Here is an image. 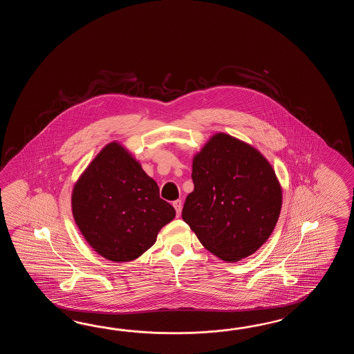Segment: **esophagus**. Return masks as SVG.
<instances>
[{"instance_id": "esophagus-1", "label": "esophagus", "mask_w": 354, "mask_h": 354, "mask_svg": "<svg viewBox=\"0 0 354 354\" xmlns=\"http://www.w3.org/2000/svg\"><path fill=\"white\" fill-rule=\"evenodd\" d=\"M174 207L176 209L177 215L180 216V210H182V200H176V201L174 203Z\"/></svg>"}]
</instances>
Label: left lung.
Returning <instances> with one entry per match:
<instances>
[{
	"instance_id": "left-lung-1",
	"label": "left lung",
	"mask_w": 354,
	"mask_h": 354,
	"mask_svg": "<svg viewBox=\"0 0 354 354\" xmlns=\"http://www.w3.org/2000/svg\"><path fill=\"white\" fill-rule=\"evenodd\" d=\"M192 180L182 218L211 253L236 262L270 238L282 191L271 165L253 147L223 133L212 136L194 158Z\"/></svg>"
}]
</instances>
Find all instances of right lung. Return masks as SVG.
I'll use <instances>...</instances> for the list:
<instances>
[{
    "label": "right lung",
    "instance_id": "obj_1",
    "mask_svg": "<svg viewBox=\"0 0 354 354\" xmlns=\"http://www.w3.org/2000/svg\"><path fill=\"white\" fill-rule=\"evenodd\" d=\"M75 224L98 254L113 262L142 256L174 220L158 185L120 144H107L91 162L72 194Z\"/></svg>",
    "mask_w": 354,
    "mask_h": 354
}]
</instances>
